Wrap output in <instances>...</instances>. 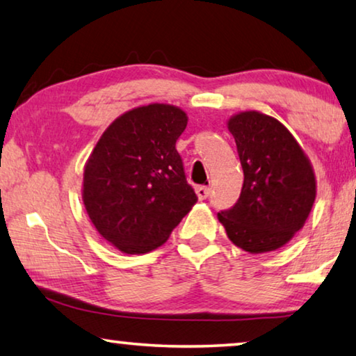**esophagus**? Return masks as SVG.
<instances>
[{
    "mask_svg": "<svg viewBox=\"0 0 356 356\" xmlns=\"http://www.w3.org/2000/svg\"><path fill=\"white\" fill-rule=\"evenodd\" d=\"M195 193L198 196L200 200H206L211 193V188L209 187H204V185H200V187L195 188Z\"/></svg>",
    "mask_w": 356,
    "mask_h": 356,
    "instance_id": "obj_1",
    "label": "esophagus"
}]
</instances>
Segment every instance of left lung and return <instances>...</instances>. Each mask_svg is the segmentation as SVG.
<instances>
[{
    "label": "left lung",
    "instance_id": "8db88e82",
    "mask_svg": "<svg viewBox=\"0 0 356 356\" xmlns=\"http://www.w3.org/2000/svg\"><path fill=\"white\" fill-rule=\"evenodd\" d=\"M245 182L232 209L217 219L233 245L246 252L277 251L305 225L316 198L314 166L286 127L261 111L227 121Z\"/></svg>",
    "mask_w": 356,
    "mask_h": 356
}]
</instances>
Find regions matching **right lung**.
<instances>
[{
  "label": "right lung",
  "mask_w": 356,
  "mask_h": 356,
  "mask_svg": "<svg viewBox=\"0 0 356 356\" xmlns=\"http://www.w3.org/2000/svg\"><path fill=\"white\" fill-rule=\"evenodd\" d=\"M188 116L169 104L120 115L84 164L81 196L99 235L124 254L160 248L196 203L176 150Z\"/></svg>",
  "instance_id": "1"
}]
</instances>
